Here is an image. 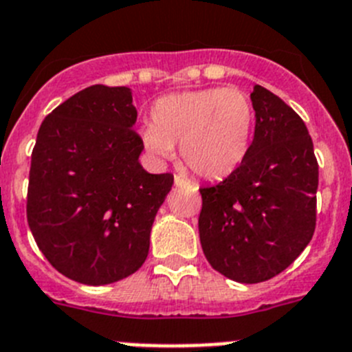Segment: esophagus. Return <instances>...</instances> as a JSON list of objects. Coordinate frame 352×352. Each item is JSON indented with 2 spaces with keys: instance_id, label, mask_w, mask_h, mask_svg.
<instances>
[{
  "instance_id": "esophagus-1",
  "label": "esophagus",
  "mask_w": 352,
  "mask_h": 352,
  "mask_svg": "<svg viewBox=\"0 0 352 352\" xmlns=\"http://www.w3.org/2000/svg\"><path fill=\"white\" fill-rule=\"evenodd\" d=\"M174 185L176 186H185V188H192V190H197V186L190 183L188 179L182 178V176H174Z\"/></svg>"
}]
</instances>
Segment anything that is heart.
Segmentation results:
<instances>
[{
	"mask_svg": "<svg viewBox=\"0 0 352 352\" xmlns=\"http://www.w3.org/2000/svg\"><path fill=\"white\" fill-rule=\"evenodd\" d=\"M253 127L250 96L237 87H212L160 98L141 138L159 159H169L179 144L183 164L199 178L216 182L246 159Z\"/></svg>",
	"mask_w": 352,
	"mask_h": 352,
	"instance_id": "b5f03b06",
	"label": "heart"
}]
</instances>
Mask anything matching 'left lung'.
<instances>
[{
    "mask_svg": "<svg viewBox=\"0 0 352 352\" xmlns=\"http://www.w3.org/2000/svg\"><path fill=\"white\" fill-rule=\"evenodd\" d=\"M254 138L246 159L214 186L201 188L199 234L214 270L237 283L281 274L316 228L318 160L309 131L281 98L251 92Z\"/></svg>",
    "mask_w": 352,
    "mask_h": 352,
    "instance_id": "obj_1",
    "label": "left lung"
}]
</instances>
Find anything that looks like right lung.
Here are the masks:
<instances>
[{
  "label": "right lung",
  "mask_w": 352,
  "mask_h": 352,
  "mask_svg": "<svg viewBox=\"0 0 352 352\" xmlns=\"http://www.w3.org/2000/svg\"><path fill=\"white\" fill-rule=\"evenodd\" d=\"M127 87L92 85L41 124L31 155L28 223L50 265L82 285L120 281L150 250L170 173L141 167L143 140Z\"/></svg>",
  "instance_id": "add662e5"
}]
</instances>
